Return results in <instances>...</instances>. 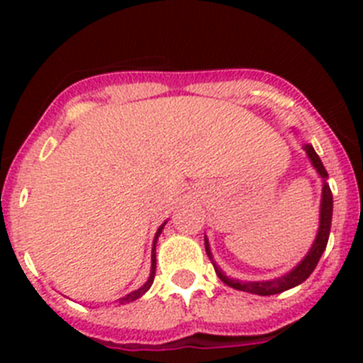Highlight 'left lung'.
Here are the masks:
<instances>
[{"instance_id":"8db88e82","label":"left lung","mask_w":363,"mask_h":363,"mask_svg":"<svg viewBox=\"0 0 363 363\" xmlns=\"http://www.w3.org/2000/svg\"><path fill=\"white\" fill-rule=\"evenodd\" d=\"M303 150H306L307 158L311 160V165L316 169V172L320 174V178L323 179L322 184V200H320V227L318 233H316V238H314L313 247L309 249L300 264H296V267L291 269L289 272H285L284 277H278L274 280H264V281H243V280H234V278H229L225 272L221 271L216 265V262L213 259V255H211V245L209 240L205 236V252L211 258L214 265V271H216L218 278L225 285L233 287L236 291H243V293H251L258 294V296H271V294L284 293V291H289L296 285H300L301 281H306L307 278L311 277V272L314 271V267L318 265L320 258H322L323 251H325L327 242H329V233H331V220H333V192L329 184H327V171L323 167L322 160L316 152H314L313 145L309 143H303Z\"/></svg>"}]
</instances>
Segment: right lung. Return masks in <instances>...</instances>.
Returning <instances> with one entry per match:
<instances>
[{
	"instance_id": "1",
	"label": "right lung",
	"mask_w": 363,
	"mask_h": 363,
	"mask_svg": "<svg viewBox=\"0 0 363 363\" xmlns=\"http://www.w3.org/2000/svg\"><path fill=\"white\" fill-rule=\"evenodd\" d=\"M165 223H167V221H163L162 225L158 227V230H156V234H154L152 256H150V274H149V278H147V281L142 285V287H140V289L133 291V293L125 294L123 298H120V303H129V301L138 300V298H142L143 294H145L147 291L150 289V285H152V281H154V274H156V242H158V236H160V234H162V230H163V227H165Z\"/></svg>"
}]
</instances>
